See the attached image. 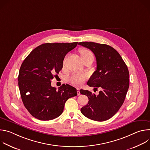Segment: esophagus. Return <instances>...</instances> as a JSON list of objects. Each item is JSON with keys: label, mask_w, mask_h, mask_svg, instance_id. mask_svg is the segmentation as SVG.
Listing matches in <instances>:
<instances>
[{"label": "esophagus", "mask_w": 150, "mask_h": 150, "mask_svg": "<svg viewBox=\"0 0 150 150\" xmlns=\"http://www.w3.org/2000/svg\"><path fill=\"white\" fill-rule=\"evenodd\" d=\"M79 90H80V89H79V88H76V91H77V94H78V96H79V95L81 94V93H80V91H79Z\"/></svg>", "instance_id": "34e87169"}]
</instances>
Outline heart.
<instances>
[{"label": "heart", "mask_w": 150, "mask_h": 150, "mask_svg": "<svg viewBox=\"0 0 150 150\" xmlns=\"http://www.w3.org/2000/svg\"><path fill=\"white\" fill-rule=\"evenodd\" d=\"M79 52L82 60L89 57H94L93 53L90 50L87 49H82L79 51ZM87 76L86 74L79 72H75L72 74V75L69 77V81L73 85H76V86H79V85L83 83V82L87 79Z\"/></svg>", "instance_id": "obj_1"}]
</instances>
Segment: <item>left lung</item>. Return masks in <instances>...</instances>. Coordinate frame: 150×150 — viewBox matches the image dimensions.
I'll return each mask as SVG.
<instances>
[{
	"mask_svg": "<svg viewBox=\"0 0 150 150\" xmlns=\"http://www.w3.org/2000/svg\"><path fill=\"white\" fill-rule=\"evenodd\" d=\"M78 45L90 49L97 61V69L89 79L90 87L102 88L96 96L81 90L88 103L81 109L83 115L95 121H105L113 116L123 104L129 88V71L119 53L112 47L94 42H80Z\"/></svg>",
	"mask_w": 150,
	"mask_h": 150,
	"instance_id": "8db88e82",
	"label": "left lung"
}]
</instances>
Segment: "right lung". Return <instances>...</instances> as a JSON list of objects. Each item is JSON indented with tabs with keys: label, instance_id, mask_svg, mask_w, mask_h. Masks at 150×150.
I'll use <instances>...</instances> for the list:
<instances>
[{
	"label": "right lung",
	"instance_id": "1",
	"mask_svg": "<svg viewBox=\"0 0 150 150\" xmlns=\"http://www.w3.org/2000/svg\"><path fill=\"white\" fill-rule=\"evenodd\" d=\"M78 42L45 43L35 48L25 59L18 75V86L24 106L40 120H50L63 112L67 100L76 96L75 88L63 83L58 90L51 79L63 68L67 54Z\"/></svg>",
	"mask_w": 150,
	"mask_h": 150
}]
</instances>
